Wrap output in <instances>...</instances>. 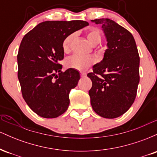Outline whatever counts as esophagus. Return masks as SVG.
Listing matches in <instances>:
<instances>
[{"label":"esophagus","instance_id":"obj_1","mask_svg":"<svg viewBox=\"0 0 157 157\" xmlns=\"http://www.w3.org/2000/svg\"><path fill=\"white\" fill-rule=\"evenodd\" d=\"M80 76L82 77H85L86 76V72H80Z\"/></svg>","mask_w":157,"mask_h":157}]
</instances>
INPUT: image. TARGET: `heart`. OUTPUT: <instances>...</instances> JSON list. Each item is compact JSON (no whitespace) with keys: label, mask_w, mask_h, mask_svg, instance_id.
<instances>
[{"label":"heart","mask_w":157,"mask_h":157,"mask_svg":"<svg viewBox=\"0 0 157 157\" xmlns=\"http://www.w3.org/2000/svg\"><path fill=\"white\" fill-rule=\"evenodd\" d=\"M75 35H68L63 41L62 47L65 53H68L70 51L71 42H72ZM86 37L88 41L91 46H94L99 44L101 41V35L98 29L91 28L86 33ZM94 60L91 57H82V56L74 55L72 57H68L66 60V66L68 68L78 70V71H84L86 70L89 66L93 64Z\"/></svg>","instance_id":"b5f03b06"}]
</instances>
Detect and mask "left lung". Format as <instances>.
Segmentation results:
<instances>
[{
  "label": "left lung",
  "mask_w": 157,
  "mask_h": 157,
  "mask_svg": "<svg viewBox=\"0 0 157 157\" xmlns=\"http://www.w3.org/2000/svg\"><path fill=\"white\" fill-rule=\"evenodd\" d=\"M102 26L107 40L103 59L87 76L92 81L89 94L94 111L104 118L125 113L134 103L140 82V57L129 31L109 18L91 20Z\"/></svg>",
  "instance_id": "left-lung-1"
}]
</instances>
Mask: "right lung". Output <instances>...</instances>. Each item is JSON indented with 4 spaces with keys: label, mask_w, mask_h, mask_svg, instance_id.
<instances>
[{
    "label": "right lung",
    "mask_w": 157,
    "mask_h": 157,
    "mask_svg": "<svg viewBox=\"0 0 157 157\" xmlns=\"http://www.w3.org/2000/svg\"><path fill=\"white\" fill-rule=\"evenodd\" d=\"M89 26L83 21H44L23 37L17 54V77L24 100L44 118H55L69 105V92L80 80L77 70L61 71L63 40Z\"/></svg>",
    "instance_id": "obj_1"
}]
</instances>
